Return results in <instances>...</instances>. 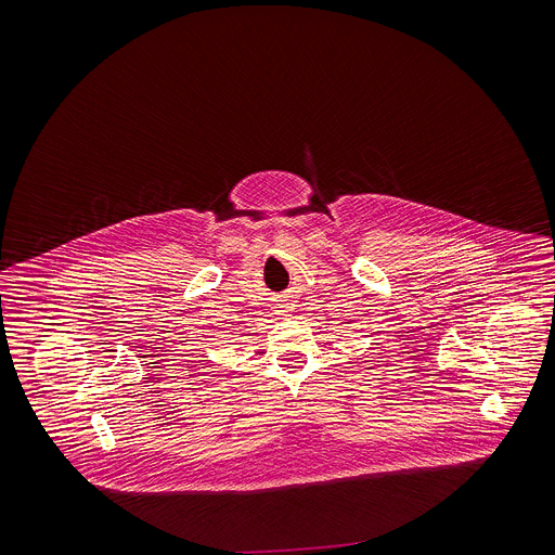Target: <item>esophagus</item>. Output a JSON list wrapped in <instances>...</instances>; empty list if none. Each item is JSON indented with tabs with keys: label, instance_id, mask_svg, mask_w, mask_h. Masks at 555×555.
Segmentation results:
<instances>
[{
	"label": "esophagus",
	"instance_id": "esophagus-1",
	"mask_svg": "<svg viewBox=\"0 0 555 555\" xmlns=\"http://www.w3.org/2000/svg\"><path fill=\"white\" fill-rule=\"evenodd\" d=\"M282 317H288V314H282Z\"/></svg>",
	"mask_w": 555,
	"mask_h": 555
}]
</instances>
